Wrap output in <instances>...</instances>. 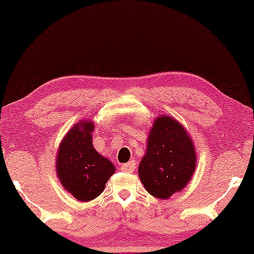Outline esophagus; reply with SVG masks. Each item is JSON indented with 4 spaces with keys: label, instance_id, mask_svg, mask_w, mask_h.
Instances as JSON below:
<instances>
[{
    "label": "esophagus",
    "instance_id": "1",
    "mask_svg": "<svg viewBox=\"0 0 254 254\" xmlns=\"http://www.w3.org/2000/svg\"><path fill=\"white\" fill-rule=\"evenodd\" d=\"M135 168H136L135 161H130L127 162V164L122 165V171L123 172H129V173H131V172L135 171Z\"/></svg>",
    "mask_w": 254,
    "mask_h": 254
}]
</instances>
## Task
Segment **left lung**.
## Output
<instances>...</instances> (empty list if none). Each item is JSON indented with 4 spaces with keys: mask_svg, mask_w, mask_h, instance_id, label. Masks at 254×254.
Segmentation results:
<instances>
[{
    "mask_svg": "<svg viewBox=\"0 0 254 254\" xmlns=\"http://www.w3.org/2000/svg\"><path fill=\"white\" fill-rule=\"evenodd\" d=\"M197 155L192 138L182 123L170 116L153 122L147 149L138 166L144 189L159 199H168L190 183Z\"/></svg>",
    "mask_w": 254,
    "mask_h": 254,
    "instance_id": "obj_1",
    "label": "left lung"
}]
</instances>
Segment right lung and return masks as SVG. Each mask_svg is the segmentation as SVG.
Segmentation results:
<instances>
[{"instance_id": "obj_1", "label": "right lung", "mask_w": 254, "mask_h": 254, "mask_svg": "<svg viewBox=\"0 0 254 254\" xmlns=\"http://www.w3.org/2000/svg\"><path fill=\"white\" fill-rule=\"evenodd\" d=\"M94 123L82 119L72 125L61 141L56 155L60 183L71 196L89 202L103 193L116 167L107 157L93 148Z\"/></svg>"}]
</instances>
